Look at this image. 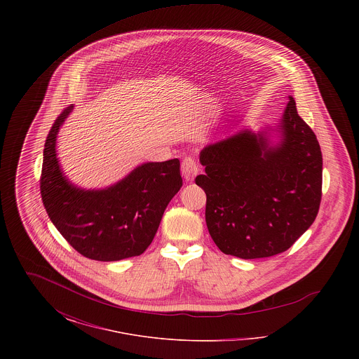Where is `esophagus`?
Returning a JSON list of instances; mask_svg holds the SVG:
<instances>
[{"label": "esophagus", "mask_w": 359, "mask_h": 359, "mask_svg": "<svg viewBox=\"0 0 359 359\" xmlns=\"http://www.w3.org/2000/svg\"><path fill=\"white\" fill-rule=\"evenodd\" d=\"M199 172V167L196 164V161L192 158V157H184L183 163H182V173L184 176V179L187 182H192L195 179V176L198 175Z\"/></svg>", "instance_id": "34e87169"}]
</instances>
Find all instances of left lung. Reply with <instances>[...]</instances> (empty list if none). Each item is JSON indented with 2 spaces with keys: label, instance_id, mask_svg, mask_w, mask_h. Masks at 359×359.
Returning a JSON list of instances; mask_svg holds the SVG:
<instances>
[{
  "label": "left lung",
  "instance_id": "1",
  "mask_svg": "<svg viewBox=\"0 0 359 359\" xmlns=\"http://www.w3.org/2000/svg\"><path fill=\"white\" fill-rule=\"evenodd\" d=\"M280 142L266 132L242 130L201 152L205 223L224 255L243 259L288 250L313 223L322 201L323 157L315 133L290 102L278 126Z\"/></svg>",
  "mask_w": 359,
  "mask_h": 359
}]
</instances>
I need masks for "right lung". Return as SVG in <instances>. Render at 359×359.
Returning <instances> with one entry per match:
<instances>
[{"mask_svg":"<svg viewBox=\"0 0 359 359\" xmlns=\"http://www.w3.org/2000/svg\"><path fill=\"white\" fill-rule=\"evenodd\" d=\"M72 107L60 113L46 140L40 176L46 211L82 256L97 261L140 256L152 243L164 210L183 186L180 161L145 163L104 189L75 187L56 158V136Z\"/></svg>","mask_w":359,"mask_h":359,"instance_id":"1","label":"right lung"}]
</instances>
